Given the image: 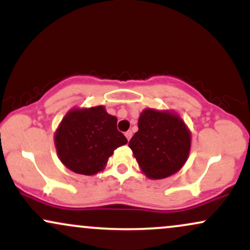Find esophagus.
<instances>
[{
	"mask_svg": "<svg viewBox=\"0 0 250 250\" xmlns=\"http://www.w3.org/2000/svg\"><path fill=\"white\" fill-rule=\"evenodd\" d=\"M125 137H127V140L129 141V140L131 139V135H133V133H131L130 130H128V131H125Z\"/></svg>",
	"mask_w": 250,
	"mask_h": 250,
	"instance_id": "1",
	"label": "esophagus"
}]
</instances>
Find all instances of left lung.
I'll return each mask as SVG.
<instances>
[{
  "label": "left lung",
  "mask_w": 250,
  "mask_h": 250,
  "mask_svg": "<svg viewBox=\"0 0 250 250\" xmlns=\"http://www.w3.org/2000/svg\"><path fill=\"white\" fill-rule=\"evenodd\" d=\"M190 141V131L177 114L148 108L140 114L139 130L129 141V148L146 176L161 180L183 167Z\"/></svg>",
  "instance_id": "1"
}]
</instances>
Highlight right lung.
Instances as JSON below:
<instances>
[{"instance_id":"obj_1","label":"right lung","mask_w":250,"mask_h":250,"mask_svg":"<svg viewBox=\"0 0 250 250\" xmlns=\"http://www.w3.org/2000/svg\"><path fill=\"white\" fill-rule=\"evenodd\" d=\"M127 142L117 130V119L103 105L71 109L55 133L59 159L71 171L82 175L104 169L114 150Z\"/></svg>"}]
</instances>
